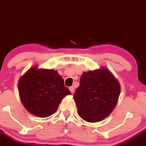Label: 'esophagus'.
<instances>
[{"mask_svg":"<svg viewBox=\"0 0 146 146\" xmlns=\"http://www.w3.org/2000/svg\"><path fill=\"white\" fill-rule=\"evenodd\" d=\"M69 90H70V91L71 92V93H74V88L73 87V86H72V87H70L69 88Z\"/></svg>","mask_w":146,"mask_h":146,"instance_id":"34e87169","label":"esophagus"}]
</instances>
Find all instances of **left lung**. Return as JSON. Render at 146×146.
<instances>
[{
  "label": "left lung",
  "mask_w": 146,
  "mask_h": 146,
  "mask_svg": "<svg viewBox=\"0 0 146 146\" xmlns=\"http://www.w3.org/2000/svg\"><path fill=\"white\" fill-rule=\"evenodd\" d=\"M120 93L119 82L106 68L83 72L73 96L78 114L87 122L101 121L113 111Z\"/></svg>",
  "instance_id": "8db88e82"
}]
</instances>
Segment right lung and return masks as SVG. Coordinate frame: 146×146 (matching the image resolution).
<instances>
[{
	"instance_id": "right-lung-1",
	"label": "right lung",
	"mask_w": 146,
	"mask_h": 146,
	"mask_svg": "<svg viewBox=\"0 0 146 146\" xmlns=\"http://www.w3.org/2000/svg\"><path fill=\"white\" fill-rule=\"evenodd\" d=\"M18 92L24 108L32 115L46 118L56 112L63 98L70 95L57 70L33 66L18 80Z\"/></svg>"
}]
</instances>
